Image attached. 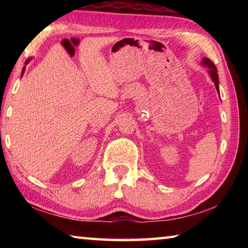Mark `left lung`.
Here are the masks:
<instances>
[{
    "label": "left lung",
    "instance_id": "1",
    "mask_svg": "<svg viewBox=\"0 0 248 248\" xmlns=\"http://www.w3.org/2000/svg\"><path fill=\"white\" fill-rule=\"evenodd\" d=\"M202 62H203L204 65L209 66V73H210V75H211L213 82H215V85H216L217 91L219 92V75H217V70L216 68L215 63H213V62L210 60V59H208V58H204L203 60H202Z\"/></svg>",
    "mask_w": 248,
    "mask_h": 248
}]
</instances>
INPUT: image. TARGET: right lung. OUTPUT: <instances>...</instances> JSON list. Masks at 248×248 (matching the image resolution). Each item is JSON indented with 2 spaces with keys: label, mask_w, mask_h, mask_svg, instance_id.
<instances>
[{
  "label": "right lung",
  "mask_w": 248,
  "mask_h": 248,
  "mask_svg": "<svg viewBox=\"0 0 248 248\" xmlns=\"http://www.w3.org/2000/svg\"><path fill=\"white\" fill-rule=\"evenodd\" d=\"M28 61H29V60H27V61H26V63H28ZM24 71H25V66H24V68H23V71H22V75H23V73H24Z\"/></svg>",
  "instance_id": "right-lung-1"
}]
</instances>
